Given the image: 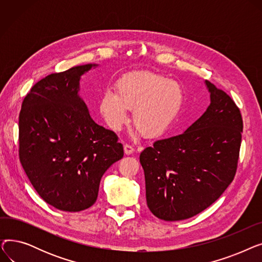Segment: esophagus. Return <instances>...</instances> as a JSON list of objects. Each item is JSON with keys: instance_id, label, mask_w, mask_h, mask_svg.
<instances>
[{"instance_id": "1", "label": "esophagus", "mask_w": 262, "mask_h": 262, "mask_svg": "<svg viewBox=\"0 0 262 262\" xmlns=\"http://www.w3.org/2000/svg\"><path fill=\"white\" fill-rule=\"evenodd\" d=\"M134 150H135V148H134V146L133 145H130V144H124V153H125L126 155H130V154H133L134 153Z\"/></svg>"}]
</instances>
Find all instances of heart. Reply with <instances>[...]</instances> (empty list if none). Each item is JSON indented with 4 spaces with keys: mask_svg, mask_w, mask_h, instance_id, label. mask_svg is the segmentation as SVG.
I'll return each instance as SVG.
<instances>
[{
    "mask_svg": "<svg viewBox=\"0 0 262 262\" xmlns=\"http://www.w3.org/2000/svg\"><path fill=\"white\" fill-rule=\"evenodd\" d=\"M184 92L178 82L152 72H134L116 82V92L106 90L100 100V113L107 125L119 130L133 109V123L147 138L167 132L180 114Z\"/></svg>",
    "mask_w": 262,
    "mask_h": 262,
    "instance_id": "heart-1",
    "label": "heart"
}]
</instances>
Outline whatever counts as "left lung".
<instances>
[{
  "label": "left lung",
  "instance_id": "8db88e82",
  "mask_svg": "<svg viewBox=\"0 0 262 262\" xmlns=\"http://www.w3.org/2000/svg\"><path fill=\"white\" fill-rule=\"evenodd\" d=\"M210 105L185 133L154 142L140 154L147 207L164 221H181L214 203L236 175L242 138L240 109L205 81Z\"/></svg>",
  "mask_w": 262,
  "mask_h": 262
}]
</instances>
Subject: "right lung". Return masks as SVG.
<instances>
[{
  "label": "right lung",
  "mask_w": 262,
  "mask_h": 262,
  "mask_svg": "<svg viewBox=\"0 0 262 262\" xmlns=\"http://www.w3.org/2000/svg\"><path fill=\"white\" fill-rule=\"evenodd\" d=\"M98 64L53 73L33 86L19 116V157L38 194L62 211L85 210L101 178L123 155L118 136L96 124L78 95L80 76Z\"/></svg>",
  "instance_id": "right-lung-1"
}]
</instances>
